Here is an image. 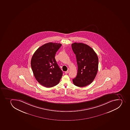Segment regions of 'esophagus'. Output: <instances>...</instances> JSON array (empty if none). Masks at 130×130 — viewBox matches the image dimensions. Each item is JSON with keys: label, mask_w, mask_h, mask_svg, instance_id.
<instances>
[{"label": "esophagus", "mask_w": 130, "mask_h": 130, "mask_svg": "<svg viewBox=\"0 0 130 130\" xmlns=\"http://www.w3.org/2000/svg\"><path fill=\"white\" fill-rule=\"evenodd\" d=\"M70 72V70L69 69H68V70L67 71H66V72H65V74H68V73H69V72Z\"/></svg>", "instance_id": "esophagus-1"}]
</instances>
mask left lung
<instances>
[{
  "mask_svg": "<svg viewBox=\"0 0 130 130\" xmlns=\"http://www.w3.org/2000/svg\"><path fill=\"white\" fill-rule=\"evenodd\" d=\"M72 47L75 54L78 67L77 75L72 79L77 86L83 87L93 82L98 72L99 59L96 53L88 45L74 43Z\"/></svg>",
  "mask_w": 130,
  "mask_h": 130,
  "instance_id": "left-lung-1",
  "label": "left lung"
}]
</instances>
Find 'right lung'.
I'll use <instances>...</instances> for the list:
<instances>
[{"instance_id":"1","label":"right lung","mask_w":130,"mask_h":130,"mask_svg":"<svg viewBox=\"0 0 130 130\" xmlns=\"http://www.w3.org/2000/svg\"><path fill=\"white\" fill-rule=\"evenodd\" d=\"M61 44L49 42L39 47L31 59V67L35 78L40 85L51 88L59 83L63 72L55 58Z\"/></svg>"}]
</instances>
